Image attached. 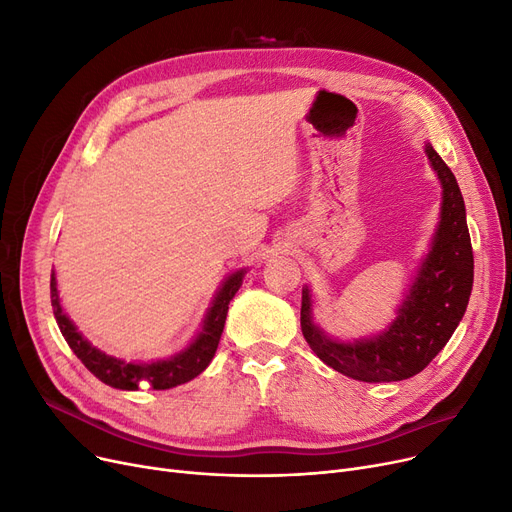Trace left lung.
<instances>
[{
    "label": "left lung",
    "instance_id": "obj_1",
    "mask_svg": "<svg viewBox=\"0 0 512 512\" xmlns=\"http://www.w3.org/2000/svg\"><path fill=\"white\" fill-rule=\"evenodd\" d=\"M431 169L441 184V207L429 253L422 257L395 320L379 335L341 341L314 322L309 286L301 297V330L318 358L353 381L393 383L425 370L460 324L473 291V249L458 182L431 144Z\"/></svg>",
    "mask_w": 512,
    "mask_h": 512
}]
</instances>
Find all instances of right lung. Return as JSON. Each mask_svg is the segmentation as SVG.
I'll list each match as a JSON object with an SVG mask.
<instances>
[{
    "label": "right lung",
    "mask_w": 512,
    "mask_h": 512,
    "mask_svg": "<svg viewBox=\"0 0 512 512\" xmlns=\"http://www.w3.org/2000/svg\"><path fill=\"white\" fill-rule=\"evenodd\" d=\"M244 274H247V268L236 270L230 276H226V280L221 282L217 293L213 295L211 307L207 309L203 326L196 332V337L180 353H173L171 358H165V360L125 362V360L115 358V355H108V353L100 351L98 347H94L77 330V326L71 322V318L64 314V309L60 305V297H58V288H56V274L52 272L50 291H52L54 318L58 322V328L62 332L64 341L69 343V347L83 362V366L90 370L96 379H100L104 385L113 387V389H123V391H136L144 383L157 391L171 389V387L192 381L194 376L201 374L211 364L213 355L217 351V345H219V339H221V332H224L228 305H230L232 297L238 293Z\"/></svg>",
    "instance_id": "right-lung-1"
}]
</instances>
